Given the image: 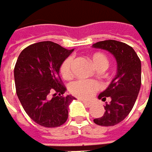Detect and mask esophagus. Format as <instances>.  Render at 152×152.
I'll list each match as a JSON object with an SVG mask.
<instances>
[{
    "instance_id": "34e87169",
    "label": "esophagus",
    "mask_w": 152,
    "mask_h": 152,
    "mask_svg": "<svg viewBox=\"0 0 152 152\" xmlns=\"http://www.w3.org/2000/svg\"><path fill=\"white\" fill-rule=\"evenodd\" d=\"M83 102H84V104H85L87 107H91L93 105V103H91V102H86V101H83Z\"/></svg>"
}]
</instances>
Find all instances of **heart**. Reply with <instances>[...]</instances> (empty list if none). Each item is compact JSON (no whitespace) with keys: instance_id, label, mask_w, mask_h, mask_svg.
Wrapping results in <instances>:
<instances>
[{"instance_id":"b5f03b06","label":"heart","mask_w":152,"mask_h":152,"mask_svg":"<svg viewBox=\"0 0 152 152\" xmlns=\"http://www.w3.org/2000/svg\"><path fill=\"white\" fill-rule=\"evenodd\" d=\"M91 60L98 71L105 70L109 65L108 58L101 53H93L91 55ZM72 57H67L62 63L60 67V74L64 79L67 80L72 77ZM99 88H101V85L95 80L78 79L72 82L69 86L70 93L82 99H90L99 90Z\"/></svg>"}]
</instances>
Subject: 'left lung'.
<instances>
[{"instance_id": "1", "label": "left lung", "mask_w": 152, "mask_h": 152, "mask_svg": "<svg viewBox=\"0 0 152 152\" xmlns=\"http://www.w3.org/2000/svg\"><path fill=\"white\" fill-rule=\"evenodd\" d=\"M92 46L110 51L117 62L116 75L98 97L102 102L106 99L111 102H106L103 116L93 121L102 126H115L127 116L136 102L141 85V62L134 49L121 41L103 40Z\"/></svg>"}]
</instances>
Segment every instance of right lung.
Here are the masks:
<instances>
[{"mask_svg":"<svg viewBox=\"0 0 152 152\" xmlns=\"http://www.w3.org/2000/svg\"><path fill=\"white\" fill-rule=\"evenodd\" d=\"M72 51L53 41H41L27 46L18 56L14 70L16 94L26 114L41 126L57 127L68 118V105L75 98L64 95L66 88L59 71Z\"/></svg>","mask_w":152,"mask_h":152,"instance_id":"add662e5","label":"right lung"}]
</instances>
